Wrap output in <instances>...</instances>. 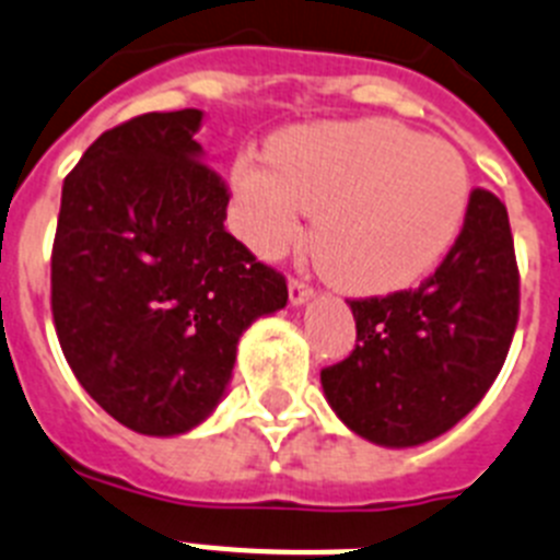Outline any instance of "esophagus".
Returning a JSON list of instances; mask_svg holds the SVG:
<instances>
[{
    "instance_id": "esophagus-1",
    "label": "esophagus",
    "mask_w": 560,
    "mask_h": 560,
    "mask_svg": "<svg viewBox=\"0 0 560 560\" xmlns=\"http://www.w3.org/2000/svg\"><path fill=\"white\" fill-rule=\"evenodd\" d=\"M287 290H290V301H293V304H304V301L313 295V287H310L307 281H301V279H290Z\"/></svg>"
}]
</instances>
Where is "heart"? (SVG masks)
Masks as SVG:
<instances>
[{"label": "heart", "mask_w": 560, "mask_h": 560, "mask_svg": "<svg viewBox=\"0 0 560 560\" xmlns=\"http://www.w3.org/2000/svg\"><path fill=\"white\" fill-rule=\"evenodd\" d=\"M261 160L233 168L242 231L273 256L315 213L313 253L349 293H395L428 276L459 236L470 202L468 165L448 140L392 120L301 126Z\"/></svg>", "instance_id": "heart-1"}]
</instances>
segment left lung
Wrapping results in <instances>:
<instances>
[{
  "label": "left lung",
  "mask_w": 560,
  "mask_h": 560,
  "mask_svg": "<svg viewBox=\"0 0 560 560\" xmlns=\"http://www.w3.org/2000/svg\"><path fill=\"white\" fill-rule=\"evenodd\" d=\"M518 299L508 208L474 188L454 247L417 290L349 299L358 340L320 369L329 406L354 434L388 448L445 434L502 372Z\"/></svg>",
  "instance_id": "obj_1"
}]
</instances>
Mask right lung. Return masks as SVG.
<instances>
[{
	"label": "right lung",
	"mask_w": 560,
	"mask_h": 560,
	"mask_svg": "<svg viewBox=\"0 0 560 560\" xmlns=\"http://www.w3.org/2000/svg\"><path fill=\"white\" fill-rule=\"evenodd\" d=\"M199 109L106 129L65 177L50 256L58 343L126 428L183 434L231 381L240 335L287 304V279L225 231V179L194 140Z\"/></svg>",
	"instance_id": "add662e5"
}]
</instances>
